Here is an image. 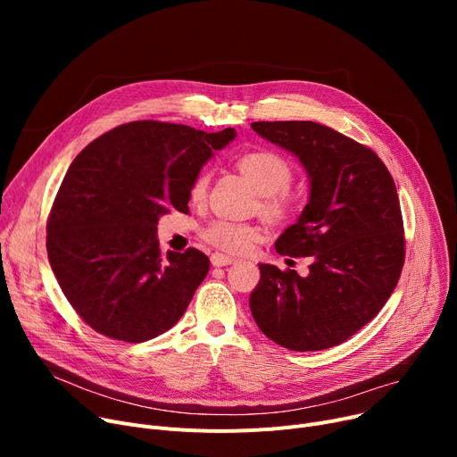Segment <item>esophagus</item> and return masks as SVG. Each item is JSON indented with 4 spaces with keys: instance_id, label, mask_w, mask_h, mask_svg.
I'll return each mask as SVG.
<instances>
[{
    "instance_id": "obj_1",
    "label": "esophagus",
    "mask_w": 457,
    "mask_h": 457,
    "mask_svg": "<svg viewBox=\"0 0 457 457\" xmlns=\"http://www.w3.org/2000/svg\"><path fill=\"white\" fill-rule=\"evenodd\" d=\"M233 261L235 259H231L229 255H224V253H219V252L211 255V265L212 267H228V265H231Z\"/></svg>"
}]
</instances>
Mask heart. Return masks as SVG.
Masks as SVG:
<instances>
[{
	"label": "heart",
	"mask_w": 457,
	"mask_h": 457,
	"mask_svg": "<svg viewBox=\"0 0 457 457\" xmlns=\"http://www.w3.org/2000/svg\"><path fill=\"white\" fill-rule=\"evenodd\" d=\"M241 172L252 181L255 190L262 196V211L270 216H283L291 209V196L287 195L285 188L289 187L293 179V168L285 157L276 152L257 150L248 152L237 161ZM209 174L202 172L190 187V198L202 200L207 192ZM257 237V229L250 224H238L231 220H214L204 229V238L214 248L241 253L246 252Z\"/></svg>",
	"instance_id": "obj_1"
}]
</instances>
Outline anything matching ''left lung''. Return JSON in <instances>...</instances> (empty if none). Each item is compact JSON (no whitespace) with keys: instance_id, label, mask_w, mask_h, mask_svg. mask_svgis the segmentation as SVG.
<instances>
[{"instance_id":"1","label":"left lung","mask_w":457,"mask_h":457,"mask_svg":"<svg viewBox=\"0 0 457 457\" xmlns=\"http://www.w3.org/2000/svg\"><path fill=\"white\" fill-rule=\"evenodd\" d=\"M252 129L305 168L309 200L276 252L309 257V274L261 262L250 295L255 324L295 352L337 346L386 305L403 265L395 181L363 144L307 120L253 122Z\"/></svg>"}]
</instances>
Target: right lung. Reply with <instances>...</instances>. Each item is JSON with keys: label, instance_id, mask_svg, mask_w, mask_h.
Masks as SVG:
<instances>
[{"label": "right lung", "instance_id": "add662e5", "mask_svg": "<svg viewBox=\"0 0 457 457\" xmlns=\"http://www.w3.org/2000/svg\"><path fill=\"white\" fill-rule=\"evenodd\" d=\"M233 128L205 133L138 120L74 159L47 220V259L78 315L98 333L144 343L170 329L209 272L196 248L161 255L157 224L187 212L190 187Z\"/></svg>", "mask_w": 457, "mask_h": 457}]
</instances>
